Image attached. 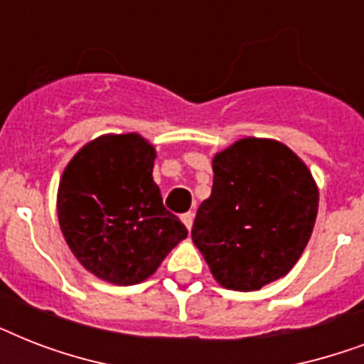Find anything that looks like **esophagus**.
Returning a JSON list of instances; mask_svg holds the SVG:
<instances>
[{"label":"esophagus","instance_id":"obj_1","mask_svg":"<svg viewBox=\"0 0 364 364\" xmlns=\"http://www.w3.org/2000/svg\"><path fill=\"white\" fill-rule=\"evenodd\" d=\"M181 221H183V225H185V227H187L188 230H191V228H193V221H194V213H193V211H187V213H183Z\"/></svg>","mask_w":364,"mask_h":364}]
</instances>
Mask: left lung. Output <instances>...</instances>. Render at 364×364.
I'll use <instances>...</instances> for the list:
<instances>
[{
    "label": "left lung",
    "mask_w": 364,
    "mask_h": 364,
    "mask_svg": "<svg viewBox=\"0 0 364 364\" xmlns=\"http://www.w3.org/2000/svg\"><path fill=\"white\" fill-rule=\"evenodd\" d=\"M317 205L316 181L287 145L245 137L215 154L191 236L223 287L257 291L300 259Z\"/></svg>",
    "instance_id": "left-lung-1"
}]
</instances>
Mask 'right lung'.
I'll return each instance as SVG.
<instances>
[{
	"instance_id": "obj_1",
	"label": "right lung",
	"mask_w": 364,
	"mask_h": 364,
	"mask_svg": "<svg viewBox=\"0 0 364 364\" xmlns=\"http://www.w3.org/2000/svg\"><path fill=\"white\" fill-rule=\"evenodd\" d=\"M154 147L139 134H107L71 159L58 187V221L71 253L115 285L153 276L187 228L153 181Z\"/></svg>"
}]
</instances>
